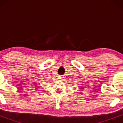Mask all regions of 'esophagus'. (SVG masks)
<instances>
[{
	"label": "esophagus",
	"mask_w": 123,
	"mask_h": 123,
	"mask_svg": "<svg viewBox=\"0 0 123 123\" xmlns=\"http://www.w3.org/2000/svg\"><path fill=\"white\" fill-rule=\"evenodd\" d=\"M63 78H62V77H60V79H63Z\"/></svg>",
	"instance_id": "34e87169"
}]
</instances>
